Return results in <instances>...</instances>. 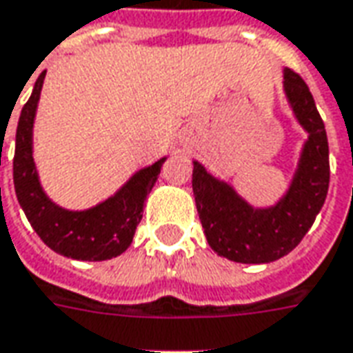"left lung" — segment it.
Segmentation results:
<instances>
[{
    "mask_svg": "<svg viewBox=\"0 0 353 353\" xmlns=\"http://www.w3.org/2000/svg\"><path fill=\"white\" fill-rule=\"evenodd\" d=\"M283 91L307 137L296 168L271 206H252L233 185L193 160V193L206 241L231 262L270 263L294 250L314 225L329 191V143L321 117L305 82L283 70Z\"/></svg>",
    "mask_w": 353,
    "mask_h": 353,
    "instance_id": "1",
    "label": "left lung"
}]
</instances>
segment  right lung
I'll return each mask as SVG.
<instances>
[{
  "instance_id": "right-lung-1",
  "label": "right lung",
  "mask_w": 353,
  "mask_h": 353,
  "mask_svg": "<svg viewBox=\"0 0 353 353\" xmlns=\"http://www.w3.org/2000/svg\"><path fill=\"white\" fill-rule=\"evenodd\" d=\"M43 80L46 72L39 74L34 83L30 99L22 107L17 125L13 179L19 204L39 239L57 254L82 262L117 258L132 245L137 223L143 218L147 194L157 183L166 157L137 170L117 193L91 208L70 210L57 204L39 181L34 160V122Z\"/></svg>"
}]
</instances>
